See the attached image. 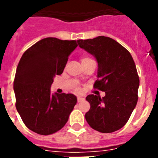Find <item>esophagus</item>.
<instances>
[{"label":"esophagus","mask_w":158,"mask_h":158,"mask_svg":"<svg viewBox=\"0 0 158 158\" xmlns=\"http://www.w3.org/2000/svg\"><path fill=\"white\" fill-rule=\"evenodd\" d=\"M84 98H82V97H78V98H77V101H78V102H80L84 101Z\"/></svg>","instance_id":"1"}]
</instances>
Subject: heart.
Masks as SVG:
<instances>
[{
    "label": "heart",
    "mask_w": 158,
    "mask_h": 158,
    "mask_svg": "<svg viewBox=\"0 0 158 158\" xmlns=\"http://www.w3.org/2000/svg\"><path fill=\"white\" fill-rule=\"evenodd\" d=\"M92 60V59H90V58H89V57H88V56H82L81 57V62H82V63L88 61V60ZM74 91L77 92V93H79V92H80V89H79V87H75V88H74Z\"/></svg>",
    "instance_id": "heart-1"
}]
</instances>
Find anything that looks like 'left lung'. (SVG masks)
<instances>
[{
	"instance_id": "8db88e82",
	"label": "left lung",
	"mask_w": 158,
	"mask_h": 158,
	"mask_svg": "<svg viewBox=\"0 0 158 158\" xmlns=\"http://www.w3.org/2000/svg\"><path fill=\"white\" fill-rule=\"evenodd\" d=\"M79 48L96 58L98 69L94 87L105 97L90 94L85 119L94 130L112 133L127 123L136 106L139 79L130 53L114 39L104 36L78 40Z\"/></svg>"
}]
</instances>
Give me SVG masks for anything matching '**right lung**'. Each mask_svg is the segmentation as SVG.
Listing matches in <instances>:
<instances>
[{
	"instance_id": "right-lung-1",
	"label": "right lung",
	"mask_w": 158,
	"mask_h": 158,
	"mask_svg": "<svg viewBox=\"0 0 158 158\" xmlns=\"http://www.w3.org/2000/svg\"><path fill=\"white\" fill-rule=\"evenodd\" d=\"M77 46L75 40L43 38L19 62L14 80L16 109L24 125L38 135H49L62 129L76 104L74 94H52L51 86Z\"/></svg>"
}]
</instances>
